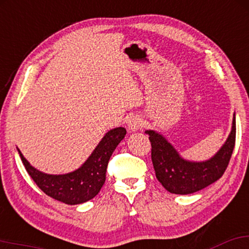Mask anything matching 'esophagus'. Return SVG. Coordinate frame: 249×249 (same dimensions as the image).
<instances>
[{
  "mask_svg": "<svg viewBox=\"0 0 249 249\" xmlns=\"http://www.w3.org/2000/svg\"><path fill=\"white\" fill-rule=\"evenodd\" d=\"M127 125L130 131H137L143 127V121L138 115H131V117L128 118Z\"/></svg>",
  "mask_w": 249,
  "mask_h": 249,
  "instance_id": "34e87169",
  "label": "esophagus"
}]
</instances>
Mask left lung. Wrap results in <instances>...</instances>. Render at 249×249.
Instances as JSON below:
<instances>
[{
  "label": "left lung",
  "mask_w": 249,
  "mask_h": 249,
  "mask_svg": "<svg viewBox=\"0 0 249 249\" xmlns=\"http://www.w3.org/2000/svg\"><path fill=\"white\" fill-rule=\"evenodd\" d=\"M151 142V158L156 176L167 191L175 195H190L207 188L219 179L227 169L235 143V118L228 140L209 160L195 162L183 159L162 135L145 131Z\"/></svg>",
  "instance_id": "obj_1"
}]
</instances>
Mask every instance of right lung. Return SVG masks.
Wrapping results in <instances>:
<instances>
[{
	"label": "right lung",
	"mask_w": 249,
	"mask_h": 249,
	"mask_svg": "<svg viewBox=\"0 0 249 249\" xmlns=\"http://www.w3.org/2000/svg\"><path fill=\"white\" fill-rule=\"evenodd\" d=\"M125 134L122 127L106 132L86 162L79 169L64 175H49L35 169L17 150L28 175L47 196L67 205H79L95 198L101 191L109 158Z\"/></svg>",
	"instance_id": "1"
}]
</instances>
